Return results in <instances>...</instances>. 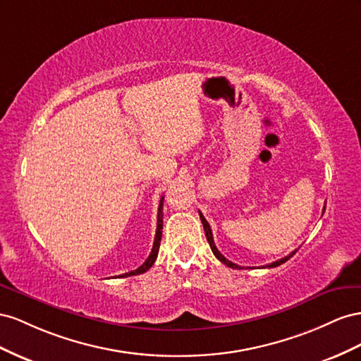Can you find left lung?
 Masks as SVG:
<instances>
[{"label":"left lung","mask_w":361,"mask_h":361,"mask_svg":"<svg viewBox=\"0 0 361 361\" xmlns=\"http://www.w3.org/2000/svg\"><path fill=\"white\" fill-rule=\"evenodd\" d=\"M324 212H325V207H324ZM200 218H201V222H202V226H204L205 238H207V242H209V245H210V248H212L213 254L216 255V259H218L219 262H222L224 264H226L228 267H231V269H242V267H240L239 264H235V263H233V262H230V260H226L225 257L218 251V248H216V245H214V240H213V234H212L210 225H209V222H207V221H205V218H204L201 212H200ZM295 252H296V250H295L292 254H289L287 257H284V259H280V260H276V262H274V263H271V264H266V266H267V267H276V266H280V264H283V263H286L287 260H289L290 257H292Z\"/></svg>","instance_id":"left-lung-1"}]
</instances>
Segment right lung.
Masks as SVG:
<instances>
[{"label": "right lung", "mask_w": 361, "mask_h": 361, "mask_svg": "<svg viewBox=\"0 0 361 361\" xmlns=\"http://www.w3.org/2000/svg\"><path fill=\"white\" fill-rule=\"evenodd\" d=\"M163 200L164 197L160 198V204H159V212H157V231H156V239H154V245H152V250L151 254L148 255V259L145 260L140 267H137L136 271H131L127 274H122L119 276H131V275H140L143 272H147L149 267L154 264L157 259V254H159V248H160V242H161V230H163Z\"/></svg>", "instance_id": "add662e5"}]
</instances>
